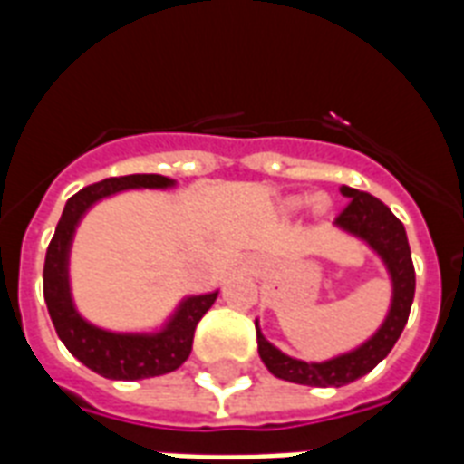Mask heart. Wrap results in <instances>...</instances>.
I'll return each mask as SVG.
<instances>
[{"label": "heart", "instance_id": "b5f03b06", "mask_svg": "<svg viewBox=\"0 0 464 464\" xmlns=\"http://www.w3.org/2000/svg\"><path fill=\"white\" fill-rule=\"evenodd\" d=\"M308 207H313V214H315V217H324V214L330 211V197L294 195L289 197V199H284V211H286V214H298V211L308 209Z\"/></svg>", "mask_w": 464, "mask_h": 464}]
</instances>
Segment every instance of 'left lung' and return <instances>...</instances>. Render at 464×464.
<instances>
[{"label": "left lung", "instance_id": "left-lung-1", "mask_svg": "<svg viewBox=\"0 0 464 464\" xmlns=\"http://www.w3.org/2000/svg\"><path fill=\"white\" fill-rule=\"evenodd\" d=\"M339 192L349 199V204L339 214L334 226L339 231L363 240L368 250H373L381 257L382 267L390 276L392 296H390L388 315L366 342L324 361H304L284 353L262 334L260 320H255L257 352H260L262 363L267 366L269 373L282 381L310 385V388H342V385H349V382L371 373L388 356L390 349L402 334L407 317H410L411 301H414V286H417L402 221L378 197L346 188V185H342Z\"/></svg>", "mask_w": 464, "mask_h": 464}]
</instances>
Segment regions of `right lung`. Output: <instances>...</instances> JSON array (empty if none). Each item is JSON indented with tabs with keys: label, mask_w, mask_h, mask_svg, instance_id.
Returning <instances> with one entry per match:
<instances>
[{
	"label": "right lung",
	"mask_w": 464,
	"mask_h": 464,
	"mask_svg": "<svg viewBox=\"0 0 464 464\" xmlns=\"http://www.w3.org/2000/svg\"><path fill=\"white\" fill-rule=\"evenodd\" d=\"M175 185L178 182L166 175L137 173L108 178V180L79 189L64 204L60 224L54 228V236L47 247L43 291H45L47 313L53 317L57 337L83 366L111 381H141V378H156V375H166L180 368L192 352L197 323L214 305L218 291L185 296L178 308L168 315L166 323L156 330L115 332L98 327L79 313L72 296L69 255H72L74 233L82 218L86 217V211L101 199H108L125 189H168Z\"/></svg>",
	"instance_id": "obj_1"
}]
</instances>
